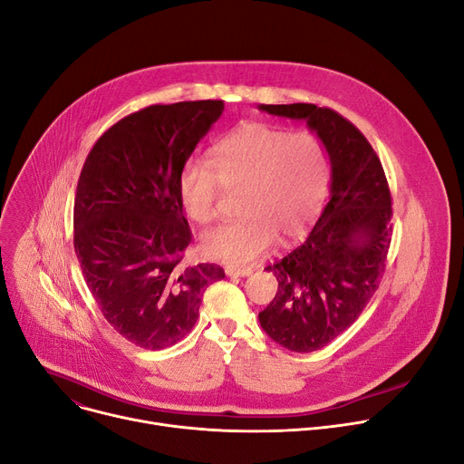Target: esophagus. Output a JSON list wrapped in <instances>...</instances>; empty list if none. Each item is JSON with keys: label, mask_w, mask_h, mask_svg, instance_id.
Returning <instances> with one entry per match:
<instances>
[{"label": "esophagus", "mask_w": 464, "mask_h": 464, "mask_svg": "<svg viewBox=\"0 0 464 464\" xmlns=\"http://www.w3.org/2000/svg\"><path fill=\"white\" fill-rule=\"evenodd\" d=\"M225 273L228 275V276H248L253 273V269L251 267H246V269H237V267H227L225 269Z\"/></svg>", "instance_id": "1"}]
</instances>
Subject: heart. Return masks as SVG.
<instances>
[{"mask_svg": "<svg viewBox=\"0 0 464 464\" xmlns=\"http://www.w3.org/2000/svg\"><path fill=\"white\" fill-rule=\"evenodd\" d=\"M211 165L191 160L178 178L188 216L208 225L218 218L223 189L241 191L239 221L202 236L200 248L230 267L251 266L280 237L304 236L322 213L331 184L325 149L315 135L246 122L213 150Z\"/></svg>", "mask_w": 464, "mask_h": 464, "instance_id": "1", "label": "heart"}]
</instances>
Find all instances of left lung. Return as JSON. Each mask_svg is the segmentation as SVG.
Segmentation results:
<instances>
[{"mask_svg": "<svg viewBox=\"0 0 464 464\" xmlns=\"http://www.w3.org/2000/svg\"><path fill=\"white\" fill-rule=\"evenodd\" d=\"M258 110L304 121L331 161V200L304 243L266 267L278 290L258 314L269 338L310 353L349 329L379 288L392 239L390 189L368 139L336 111L314 103Z\"/></svg>", "mask_w": 464, "mask_h": 464, "instance_id": "left-lung-1", "label": "left lung"}]
</instances>
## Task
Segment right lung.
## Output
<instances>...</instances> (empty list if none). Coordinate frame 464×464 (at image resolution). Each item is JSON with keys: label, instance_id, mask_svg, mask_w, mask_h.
Wrapping results in <instances>:
<instances>
[{"label": "right lung", "instance_id": "1", "mask_svg": "<svg viewBox=\"0 0 464 464\" xmlns=\"http://www.w3.org/2000/svg\"><path fill=\"white\" fill-rule=\"evenodd\" d=\"M223 100L150 105L105 131L82 169L74 248L87 288L111 327L142 349H165L195 325L202 294L225 278L184 266L191 230L178 178Z\"/></svg>", "mask_w": 464, "mask_h": 464}]
</instances>
